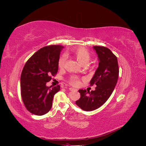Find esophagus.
<instances>
[{"label":"esophagus","mask_w":146,"mask_h":146,"mask_svg":"<svg viewBox=\"0 0 146 146\" xmlns=\"http://www.w3.org/2000/svg\"><path fill=\"white\" fill-rule=\"evenodd\" d=\"M69 90H70V91H73V90L77 91V89H75V88H74L70 87V88H69Z\"/></svg>","instance_id":"34e87169"}]
</instances>
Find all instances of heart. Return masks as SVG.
Returning a JSON list of instances; mask_svg holds the SVG:
<instances>
[{
    "label": "heart",
    "instance_id": "heart-1",
    "mask_svg": "<svg viewBox=\"0 0 146 146\" xmlns=\"http://www.w3.org/2000/svg\"><path fill=\"white\" fill-rule=\"evenodd\" d=\"M71 54L76 60L80 63L82 66H86L90 63V61L91 58V55L90 53L88 52L86 48L84 47H78L71 50ZM66 61V58L64 56H61L58 60V67L60 68H63L64 66ZM69 83L72 85H78L80 84V80L77 76H72L70 77Z\"/></svg>",
    "mask_w": 146,
    "mask_h": 146
}]
</instances>
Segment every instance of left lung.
<instances>
[{"label":"left lung","instance_id":"1","mask_svg":"<svg viewBox=\"0 0 146 146\" xmlns=\"http://www.w3.org/2000/svg\"><path fill=\"white\" fill-rule=\"evenodd\" d=\"M93 48L99 57V67L90 81V86H97L94 91L80 90V98L76 104L84 111L98 109L111 95L119 77V66L116 56L108 48L96 46Z\"/></svg>","mask_w":146,"mask_h":146}]
</instances>
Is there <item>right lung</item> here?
Wrapping results in <instances>:
<instances>
[{"label": "right lung", "instance_id": "add662e5", "mask_svg": "<svg viewBox=\"0 0 146 146\" xmlns=\"http://www.w3.org/2000/svg\"><path fill=\"white\" fill-rule=\"evenodd\" d=\"M63 46L50 45L38 50L24 66L21 76V93L25 108L35 115L42 116L50 111L54 96L60 85L46 86L58 72V60Z\"/></svg>", "mask_w": 146, "mask_h": 146}]
</instances>
